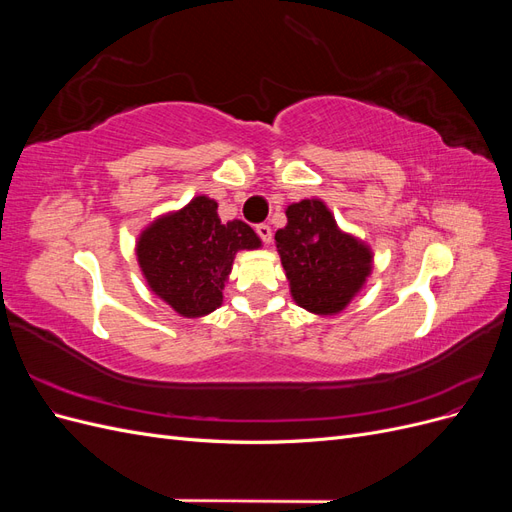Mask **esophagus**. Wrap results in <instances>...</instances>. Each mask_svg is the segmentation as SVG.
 I'll list each match as a JSON object with an SVG mask.
<instances>
[{"label": "esophagus", "mask_w": 512, "mask_h": 512, "mask_svg": "<svg viewBox=\"0 0 512 512\" xmlns=\"http://www.w3.org/2000/svg\"><path fill=\"white\" fill-rule=\"evenodd\" d=\"M256 232H258V237L265 241V243H271V239H273V230H271V226L269 224H258L256 226Z\"/></svg>", "instance_id": "obj_1"}]
</instances>
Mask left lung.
I'll return each mask as SVG.
<instances>
[{"label": "left lung", "instance_id": "obj_1", "mask_svg": "<svg viewBox=\"0 0 512 512\" xmlns=\"http://www.w3.org/2000/svg\"><path fill=\"white\" fill-rule=\"evenodd\" d=\"M286 220L275 247L292 301L314 316L342 314L374 271V250L339 226L322 198L290 203Z\"/></svg>", "mask_w": 512, "mask_h": 512}]
</instances>
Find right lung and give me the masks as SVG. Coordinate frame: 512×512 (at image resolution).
Listing matches in <instances>:
<instances>
[{
	"mask_svg": "<svg viewBox=\"0 0 512 512\" xmlns=\"http://www.w3.org/2000/svg\"><path fill=\"white\" fill-rule=\"evenodd\" d=\"M262 241L241 220L222 222L218 203L194 196L181 209L149 222L134 245L149 290L183 318H203L224 303L235 256Z\"/></svg>",
	"mask_w": 512,
	"mask_h": 512,
	"instance_id": "1",
	"label": "right lung"
}]
</instances>
